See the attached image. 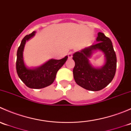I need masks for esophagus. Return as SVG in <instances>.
I'll use <instances>...</instances> for the list:
<instances>
[{"label":"esophagus","instance_id":"obj_1","mask_svg":"<svg viewBox=\"0 0 131 131\" xmlns=\"http://www.w3.org/2000/svg\"><path fill=\"white\" fill-rule=\"evenodd\" d=\"M68 57L69 59H71L72 57H73V52H69L68 53Z\"/></svg>","mask_w":131,"mask_h":131}]
</instances>
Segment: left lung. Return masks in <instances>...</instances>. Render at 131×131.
<instances>
[{
    "mask_svg": "<svg viewBox=\"0 0 131 131\" xmlns=\"http://www.w3.org/2000/svg\"><path fill=\"white\" fill-rule=\"evenodd\" d=\"M96 40L98 42L84 49L73 55L75 65L73 70L75 82L89 91H100L112 82L115 75L117 57L110 39L99 32ZM99 49L104 52L106 58L105 64L101 69H95L91 66L88 58L92 51Z\"/></svg>",
    "mask_w": 131,
    "mask_h": 131,
    "instance_id": "1",
    "label": "left lung"
}]
</instances>
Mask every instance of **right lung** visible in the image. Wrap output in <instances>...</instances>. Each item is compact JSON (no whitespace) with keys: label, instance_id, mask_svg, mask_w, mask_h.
Here are the masks:
<instances>
[{"label":"right lung","instance_id":"right-lung-1","mask_svg":"<svg viewBox=\"0 0 131 131\" xmlns=\"http://www.w3.org/2000/svg\"><path fill=\"white\" fill-rule=\"evenodd\" d=\"M35 31L26 35L21 40L17 51L16 71L18 77L29 88L42 89L51 85L56 78L59 68L68 59L65 56L61 59H51L41 67L35 69H29L25 67L23 61V51L26 41L35 35Z\"/></svg>","mask_w":131,"mask_h":131}]
</instances>
